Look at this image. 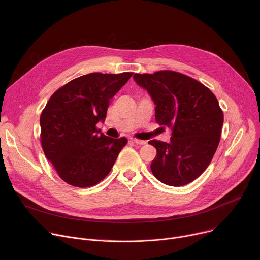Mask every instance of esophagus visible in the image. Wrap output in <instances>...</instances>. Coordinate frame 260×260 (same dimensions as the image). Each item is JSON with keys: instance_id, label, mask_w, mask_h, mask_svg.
Masks as SVG:
<instances>
[{"instance_id": "34e87169", "label": "esophagus", "mask_w": 260, "mask_h": 260, "mask_svg": "<svg viewBox=\"0 0 260 260\" xmlns=\"http://www.w3.org/2000/svg\"><path fill=\"white\" fill-rule=\"evenodd\" d=\"M134 143H136V144H139V145H145L147 142L146 141H144V140H140V139H137V138H132L131 139Z\"/></svg>"}]
</instances>
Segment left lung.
Wrapping results in <instances>:
<instances>
[{
    "label": "left lung",
    "mask_w": 260,
    "mask_h": 260,
    "mask_svg": "<svg viewBox=\"0 0 260 260\" xmlns=\"http://www.w3.org/2000/svg\"><path fill=\"white\" fill-rule=\"evenodd\" d=\"M135 81L154 101L155 120L172 128L171 142L151 140L157 154L152 174L170 186H183L203 174L220 142L223 112L215 94L198 80L164 70L135 74Z\"/></svg>",
    "instance_id": "8db88e82"
}]
</instances>
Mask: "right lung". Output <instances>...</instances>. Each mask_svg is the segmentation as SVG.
<instances>
[{"instance_id":"1","label":"right lung","mask_w":260,"mask_h":260,"mask_svg":"<svg viewBox=\"0 0 260 260\" xmlns=\"http://www.w3.org/2000/svg\"><path fill=\"white\" fill-rule=\"evenodd\" d=\"M90 73L58 88L40 116L42 149L57 175L76 187H90L111 171L127 139L99 134L109 101L133 76Z\"/></svg>"}]
</instances>
